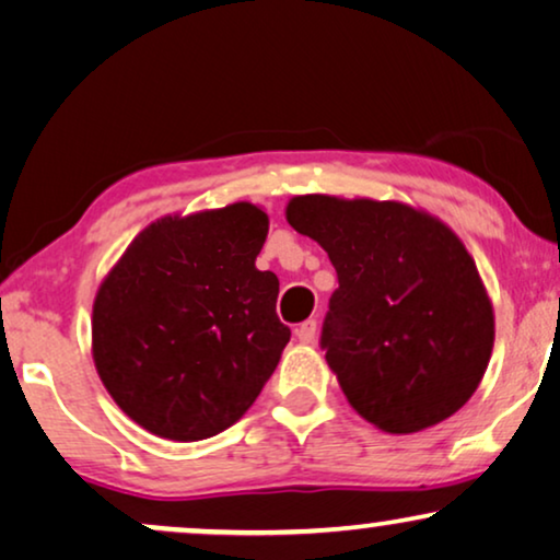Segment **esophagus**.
Wrapping results in <instances>:
<instances>
[{"label": "esophagus", "mask_w": 560, "mask_h": 560, "mask_svg": "<svg viewBox=\"0 0 560 560\" xmlns=\"http://www.w3.org/2000/svg\"><path fill=\"white\" fill-rule=\"evenodd\" d=\"M296 338L302 342H315L317 338V319H304V323L296 327Z\"/></svg>", "instance_id": "esophagus-1"}]
</instances>
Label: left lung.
I'll return each mask as SVG.
<instances>
[{
    "mask_svg": "<svg viewBox=\"0 0 560 560\" xmlns=\"http://www.w3.org/2000/svg\"><path fill=\"white\" fill-rule=\"evenodd\" d=\"M287 220L338 273L319 348L355 412L399 435L458 412L489 366L494 315L453 230L399 202L325 194L294 197Z\"/></svg>",
    "mask_w": 560,
    "mask_h": 560,
    "instance_id": "left-lung-1",
    "label": "left lung"
}]
</instances>
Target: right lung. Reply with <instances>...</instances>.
Returning <instances> with one entry per match:
<instances>
[{
    "mask_svg": "<svg viewBox=\"0 0 560 560\" xmlns=\"http://www.w3.org/2000/svg\"><path fill=\"white\" fill-rule=\"evenodd\" d=\"M268 218L248 202L145 228L94 302V363L125 415L168 441L241 420L292 330L258 271Z\"/></svg>",
    "mask_w": 560,
    "mask_h": 560,
    "instance_id": "add662e5",
    "label": "right lung"
}]
</instances>
